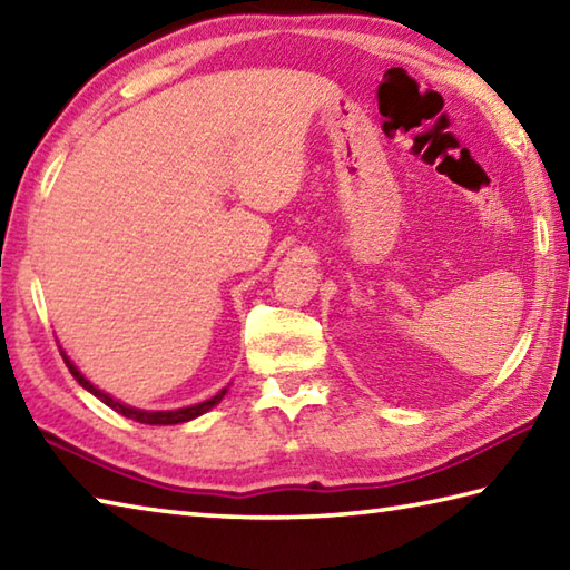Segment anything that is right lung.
<instances>
[{
    "mask_svg": "<svg viewBox=\"0 0 570 570\" xmlns=\"http://www.w3.org/2000/svg\"><path fill=\"white\" fill-rule=\"evenodd\" d=\"M61 357H63V362H67V367H69V372L73 374V380H77L83 390H89L94 396H99V400L106 404V406H111L114 412H118V414H124V416H128V419H134V422H141V424H180V422H190V419H196V416H200V414H206L208 410H213V406H216L223 396H225V392L228 390H220L216 396H210V400H206V402H200V404H193V406H184V410H174V412H144V410H136V406H126V404H121V402H116L114 396H109V394H104L99 386H94L89 380L83 377V374L73 367V362L67 357V354L61 352Z\"/></svg>",
    "mask_w": 570,
    "mask_h": 570,
    "instance_id": "right-lung-1",
    "label": "right lung"
}]
</instances>
